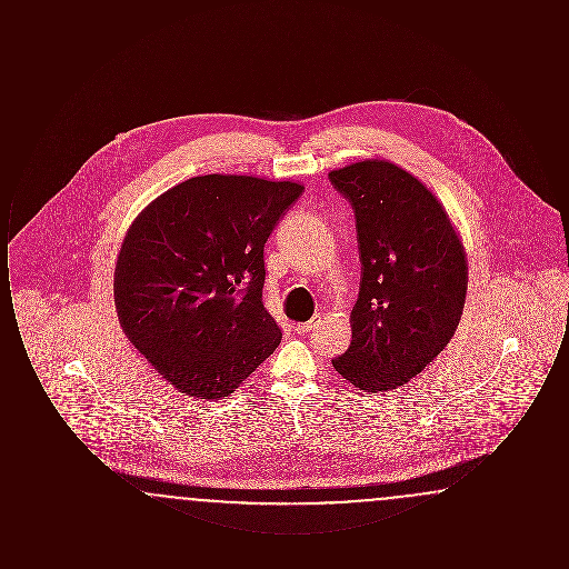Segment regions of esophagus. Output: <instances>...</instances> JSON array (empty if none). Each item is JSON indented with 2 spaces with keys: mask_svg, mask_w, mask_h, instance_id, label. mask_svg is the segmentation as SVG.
<instances>
[{
  "mask_svg": "<svg viewBox=\"0 0 569 569\" xmlns=\"http://www.w3.org/2000/svg\"><path fill=\"white\" fill-rule=\"evenodd\" d=\"M320 320H322V316H316V318H313V320H309V322H298V325H295V330H297V332H302V335H305V332H311V330L318 326Z\"/></svg>",
  "mask_w": 569,
  "mask_h": 569,
  "instance_id": "obj_1",
  "label": "esophagus"
}]
</instances>
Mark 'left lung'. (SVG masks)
I'll use <instances>...</instances> for the list:
<instances>
[{"label": "left lung", "mask_w": 569, "mask_h": 569, "mask_svg": "<svg viewBox=\"0 0 569 569\" xmlns=\"http://www.w3.org/2000/svg\"><path fill=\"white\" fill-rule=\"evenodd\" d=\"M328 179L352 202L362 262L352 343L332 367L365 392H388L422 373L455 337L467 253L443 204L401 166L371 158Z\"/></svg>", "instance_id": "1"}]
</instances>
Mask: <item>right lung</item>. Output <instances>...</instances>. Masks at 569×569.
Masks as SVG:
<instances>
[{"label": "right lung", "mask_w": 569, "mask_h": 569, "mask_svg": "<svg viewBox=\"0 0 569 569\" xmlns=\"http://www.w3.org/2000/svg\"><path fill=\"white\" fill-rule=\"evenodd\" d=\"M302 190L249 174L191 177L128 228L112 283L119 325L179 392L228 397L279 346L262 305L264 243Z\"/></svg>", "instance_id": "obj_1"}]
</instances>
